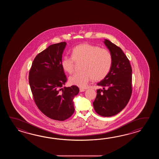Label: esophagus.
I'll return each instance as SVG.
<instances>
[{
	"label": "esophagus",
	"mask_w": 159,
	"mask_h": 159,
	"mask_svg": "<svg viewBox=\"0 0 159 159\" xmlns=\"http://www.w3.org/2000/svg\"><path fill=\"white\" fill-rule=\"evenodd\" d=\"M84 91H85V90L84 89H80V92H84Z\"/></svg>",
	"instance_id": "34e87169"
}]
</instances>
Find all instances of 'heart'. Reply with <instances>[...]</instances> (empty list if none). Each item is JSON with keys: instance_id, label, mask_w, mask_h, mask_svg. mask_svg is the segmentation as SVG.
I'll use <instances>...</instances> for the list:
<instances>
[{"instance_id": "heart-1", "label": "heart", "mask_w": 159, "mask_h": 159, "mask_svg": "<svg viewBox=\"0 0 159 159\" xmlns=\"http://www.w3.org/2000/svg\"><path fill=\"white\" fill-rule=\"evenodd\" d=\"M75 61H83L80 72L70 77L69 82L81 88L88 86L92 79L102 80L108 75L112 63L110 51L89 44L78 45L72 50V56H65L61 61V66L64 71L71 74L74 71Z\"/></svg>"}]
</instances>
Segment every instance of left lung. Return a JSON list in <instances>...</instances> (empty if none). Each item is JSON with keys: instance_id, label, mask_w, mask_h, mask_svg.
<instances>
[{"instance_id": "left-lung-1", "label": "left lung", "mask_w": 159, "mask_h": 159, "mask_svg": "<svg viewBox=\"0 0 159 159\" xmlns=\"http://www.w3.org/2000/svg\"><path fill=\"white\" fill-rule=\"evenodd\" d=\"M103 43L111 54L112 63L108 75L97 84L103 89L97 90L93 104L99 115L109 117L118 114L129 103L132 94V69L120 48L107 39Z\"/></svg>"}]
</instances>
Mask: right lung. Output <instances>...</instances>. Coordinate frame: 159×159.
Masks as SVG:
<instances>
[{"label": "right lung", "instance_id": "right-lung-1", "mask_svg": "<svg viewBox=\"0 0 159 159\" xmlns=\"http://www.w3.org/2000/svg\"><path fill=\"white\" fill-rule=\"evenodd\" d=\"M66 42L52 44L37 54L29 73L34 100L44 115L63 121L75 112L73 99L80 90L76 86L63 88L67 78L61 66Z\"/></svg>", "mask_w": 159, "mask_h": 159}]
</instances>
